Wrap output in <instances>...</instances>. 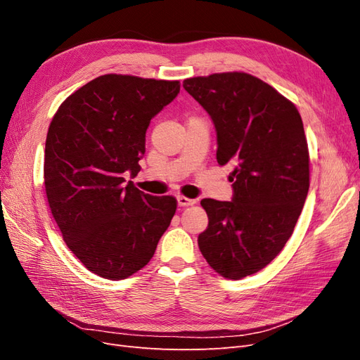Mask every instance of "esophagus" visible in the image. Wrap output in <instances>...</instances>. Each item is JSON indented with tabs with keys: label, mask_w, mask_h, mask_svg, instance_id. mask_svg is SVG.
Returning a JSON list of instances; mask_svg holds the SVG:
<instances>
[{
	"label": "esophagus",
	"mask_w": 360,
	"mask_h": 360,
	"mask_svg": "<svg viewBox=\"0 0 360 360\" xmlns=\"http://www.w3.org/2000/svg\"><path fill=\"white\" fill-rule=\"evenodd\" d=\"M177 202H179L180 207H188V205H193L197 201L192 200V198H188V197H183V195H179Z\"/></svg>",
	"instance_id": "1"
}]
</instances>
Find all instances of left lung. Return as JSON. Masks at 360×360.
<instances>
[{
	"label": "left lung",
	"instance_id": "8db88e82",
	"mask_svg": "<svg viewBox=\"0 0 360 360\" xmlns=\"http://www.w3.org/2000/svg\"><path fill=\"white\" fill-rule=\"evenodd\" d=\"M183 86L212 118L217 163L234 167L231 201H201L209 225L198 246L217 274L242 279L281 252L307 200L302 117L274 86L243 72L189 78Z\"/></svg>",
	"mask_w": 360,
	"mask_h": 360
}]
</instances>
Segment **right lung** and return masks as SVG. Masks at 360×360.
<instances>
[{
    "mask_svg": "<svg viewBox=\"0 0 360 360\" xmlns=\"http://www.w3.org/2000/svg\"><path fill=\"white\" fill-rule=\"evenodd\" d=\"M179 93V81L103 75L51 122L43 171L52 216L75 257L105 279L143 269L176 213V198L124 184V174L139 172L151 118Z\"/></svg>",
    "mask_w": 360,
    "mask_h": 360,
    "instance_id": "right-lung-1",
    "label": "right lung"
}]
</instances>
